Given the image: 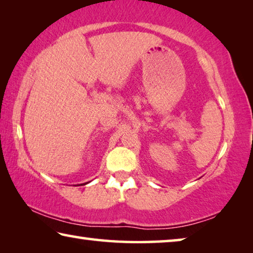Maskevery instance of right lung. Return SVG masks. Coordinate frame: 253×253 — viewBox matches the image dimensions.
<instances>
[{
  "mask_svg": "<svg viewBox=\"0 0 253 253\" xmlns=\"http://www.w3.org/2000/svg\"><path fill=\"white\" fill-rule=\"evenodd\" d=\"M85 184V183H84ZM84 184H81V185H84Z\"/></svg>",
  "mask_w": 253,
  "mask_h": 253,
  "instance_id": "right-lung-1",
  "label": "right lung"
}]
</instances>
